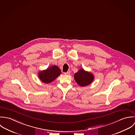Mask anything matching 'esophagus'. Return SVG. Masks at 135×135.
I'll use <instances>...</instances> for the list:
<instances>
[{
    "instance_id": "esophagus-1",
    "label": "esophagus",
    "mask_w": 135,
    "mask_h": 135,
    "mask_svg": "<svg viewBox=\"0 0 135 135\" xmlns=\"http://www.w3.org/2000/svg\"><path fill=\"white\" fill-rule=\"evenodd\" d=\"M70 74V71H68V72L65 73V75H69Z\"/></svg>"
}]
</instances>
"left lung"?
<instances>
[{"instance_id":"obj_1","label":"left lung","mask_w":135,"mask_h":135,"mask_svg":"<svg viewBox=\"0 0 135 135\" xmlns=\"http://www.w3.org/2000/svg\"><path fill=\"white\" fill-rule=\"evenodd\" d=\"M75 81L81 86H85L91 84L94 79L92 73L85 71L83 68H80L74 75Z\"/></svg>"}]
</instances>
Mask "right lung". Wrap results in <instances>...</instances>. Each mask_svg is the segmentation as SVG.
<instances>
[{"mask_svg": "<svg viewBox=\"0 0 135 135\" xmlns=\"http://www.w3.org/2000/svg\"><path fill=\"white\" fill-rule=\"evenodd\" d=\"M61 74L59 68L53 65L45 70L40 71L38 73L40 80L45 83H49L55 80Z\"/></svg>", "mask_w": 135, "mask_h": 135, "instance_id": "right-lung-1", "label": "right lung"}]
</instances>
